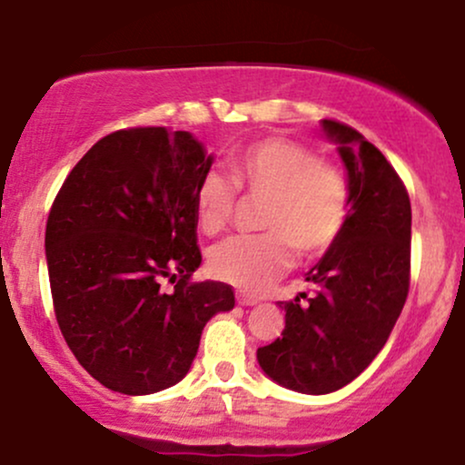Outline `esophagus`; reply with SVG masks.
Listing matches in <instances>:
<instances>
[{
	"instance_id": "obj_1",
	"label": "esophagus",
	"mask_w": 465,
	"mask_h": 465,
	"mask_svg": "<svg viewBox=\"0 0 465 465\" xmlns=\"http://www.w3.org/2000/svg\"><path fill=\"white\" fill-rule=\"evenodd\" d=\"M236 302L240 303V306H258V303H260L258 297L247 295V292H242V291L236 292Z\"/></svg>"
}]
</instances>
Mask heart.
<instances>
[{"mask_svg":"<svg viewBox=\"0 0 465 465\" xmlns=\"http://www.w3.org/2000/svg\"><path fill=\"white\" fill-rule=\"evenodd\" d=\"M229 179L210 170L194 190L196 225L207 236L232 218L236 190L266 199L260 236H233L216 244L210 269L218 280L262 291L302 258H317L343 233L350 216V188L334 165L286 140H260L227 159Z\"/></svg>","mask_w":465,"mask_h":465,"instance_id":"heart-1","label":"heart"}]
</instances>
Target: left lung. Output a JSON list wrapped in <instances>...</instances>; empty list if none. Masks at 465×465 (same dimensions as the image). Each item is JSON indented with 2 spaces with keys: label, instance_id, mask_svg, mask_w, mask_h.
I'll return each instance as SVG.
<instances>
[{
  "label": "left lung",
  "instance_id": "8db88e82",
  "mask_svg": "<svg viewBox=\"0 0 465 465\" xmlns=\"http://www.w3.org/2000/svg\"><path fill=\"white\" fill-rule=\"evenodd\" d=\"M350 188L343 233L306 273L311 291L280 302L282 339L258 350L262 371L297 393L350 385L385 348L409 295L411 203L385 154L359 131L322 122Z\"/></svg>",
  "mask_w": 465,
  "mask_h": 465
}]
</instances>
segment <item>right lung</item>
<instances>
[{
    "mask_svg": "<svg viewBox=\"0 0 465 465\" xmlns=\"http://www.w3.org/2000/svg\"><path fill=\"white\" fill-rule=\"evenodd\" d=\"M212 157L188 131H115L89 148L58 192L45 258L58 328L100 385L148 396L177 385L201 332L236 297L190 282L201 266L194 190ZM180 277L163 293L161 280Z\"/></svg>",
    "mask_w": 465,
    "mask_h": 465,
    "instance_id": "add662e5",
    "label": "right lung"
}]
</instances>
